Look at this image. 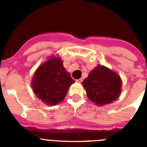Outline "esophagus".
Masks as SVG:
<instances>
[{"label":"esophagus","instance_id":"esophagus-1","mask_svg":"<svg viewBox=\"0 0 147 147\" xmlns=\"http://www.w3.org/2000/svg\"><path fill=\"white\" fill-rule=\"evenodd\" d=\"M76 82H78V83H82V82H83V78H79V79L76 80Z\"/></svg>","mask_w":147,"mask_h":147}]
</instances>
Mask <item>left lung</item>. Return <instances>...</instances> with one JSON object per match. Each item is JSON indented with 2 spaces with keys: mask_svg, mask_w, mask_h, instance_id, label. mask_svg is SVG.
Segmentation results:
<instances>
[{
  "mask_svg": "<svg viewBox=\"0 0 147 147\" xmlns=\"http://www.w3.org/2000/svg\"><path fill=\"white\" fill-rule=\"evenodd\" d=\"M88 99L97 106L116 100L121 93L120 76L104 65H97L82 82Z\"/></svg>",
  "mask_w": 147,
  "mask_h": 147,
  "instance_id": "obj_1",
  "label": "left lung"
}]
</instances>
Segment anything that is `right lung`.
<instances>
[{
    "instance_id": "obj_1",
    "label": "right lung",
    "mask_w": 147,
    "mask_h": 147,
    "mask_svg": "<svg viewBox=\"0 0 147 147\" xmlns=\"http://www.w3.org/2000/svg\"><path fill=\"white\" fill-rule=\"evenodd\" d=\"M74 82L70 73L63 67L61 59L52 57L37 69L32 86L38 98L49 106H54L64 100Z\"/></svg>"
}]
</instances>
